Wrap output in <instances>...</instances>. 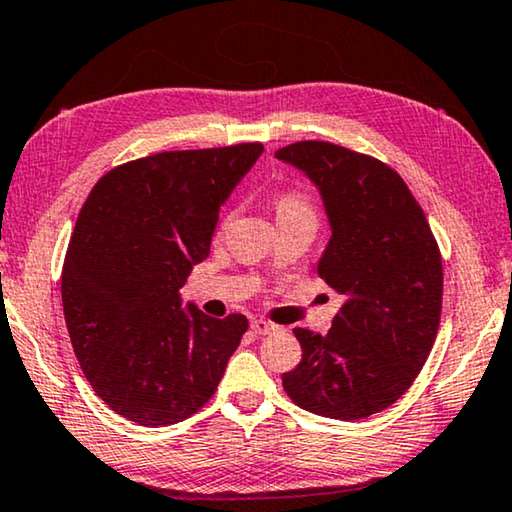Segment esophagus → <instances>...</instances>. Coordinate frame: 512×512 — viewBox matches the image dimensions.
Instances as JSON below:
<instances>
[{
  "instance_id": "esophagus-1",
  "label": "esophagus",
  "mask_w": 512,
  "mask_h": 512,
  "mask_svg": "<svg viewBox=\"0 0 512 512\" xmlns=\"http://www.w3.org/2000/svg\"><path fill=\"white\" fill-rule=\"evenodd\" d=\"M251 329H254V332L258 334V336H265V334H272L274 329H279L277 325H274V322H267V320H254L251 322Z\"/></svg>"
}]
</instances>
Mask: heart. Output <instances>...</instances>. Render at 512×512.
<instances>
[{"label":"heart","mask_w":512,"mask_h":512,"mask_svg":"<svg viewBox=\"0 0 512 512\" xmlns=\"http://www.w3.org/2000/svg\"><path fill=\"white\" fill-rule=\"evenodd\" d=\"M277 215H313V203L304 192H283L277 199Z\"/></svg>","instance_id":"obj_1"}]
</instances>
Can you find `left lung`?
Listing matches in <instances>:
<instances>
[{
  "label": "left lung",
  "mask_w": 512,
  "mask_h": 512,
  "mask_svg": "<svg viewBox=\"0 0 512 512\" xmlns=\"http://www.w3.org/2000/svg\"><path fill=\"white\" fill-rule=\"evenodd\" d=\"M274 155L320 190L332 238L318 274L345 300L325 336L295 329L302 361L281 375L283 391L327 419H366L426 364L442 316V254L410 187L384 162L329 141Z\"/></svg>",
  "instance_id": "8db88e82"
}]
</instances>
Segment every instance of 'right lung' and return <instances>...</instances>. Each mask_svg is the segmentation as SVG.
<instances>
[{
  "label": "right lung",
  "instance_id": "right-lung-1",
  "mask_svg": "<svg viewBox=\"0 0 512 512\" xmlns=\"http://www.w3.org/2000/svg\"><path fill=\"white\" fill-rule=\"evenodd\" d=\"M261 153L258 141L155 153L107 171L84 201L61 272L66 327L93 391L128 421L199 412L247 332L242 313L185 311L180 288Z\"/></svg>",
  "mask_w": 512,
  "mask_h": 512
}]
</instances>
